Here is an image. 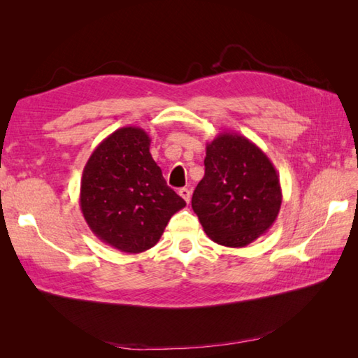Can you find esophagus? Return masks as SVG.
Instances as JSON below:
<instances>
[{
  "mask_svg": "<svg viewBox=\"0 0 358 358\" xmlns=\"http://www.w3.org/2000/svg\"><path fill=\"white\" fill-rule=\"evenodd\" d=\"M178 194H180L181 199H183L186 203L191 201V191H189L187 187H181L180 191H178Z\"/></svg>",
  "mask_w": 358,
  "mask_h": 358,
  "instance_id": "34e87169",
  "label": "esophagus"
}]
</instances>
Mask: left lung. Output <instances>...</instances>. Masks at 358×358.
Masks as SVG:
<instances>
[{
    "label": "left lung",
    "instance_id": "obj_1",
    "mask_svg": "<svg viewBox=\"0 0 358 358\" xmlns=\"http://www.w3.org/2000/svg\"><path fill=\"white\" fill-rule=\"evenodd\" d=\"M204 167L192 195L204 232L222 246H248L278 217L283 195L275 167L255 143L235 132L206 143Z\"/></svg>",
    "mask_w": 358,
    "mask_h": 358
}]
</instances>
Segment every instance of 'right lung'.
I'll use <instances>...</instances> for the list:
<instances>
[{"mask_svg": "<svg viewBox=\"0 0 358 358\" xmlns=\"http://www.w3.org/2000/svg\"><path fill=\"white\" fill-rule=\"evenodd\" d=\"M141 127L117 129L98 144L83 171L80 208L90 231L126 254L154 248L186 201L166 185Z\"/></svg>", "mask_w": 358, "mask_h": 358, "instance_id": "right-lung-1", "label": "right lung"}]
</instances>
